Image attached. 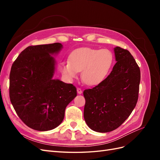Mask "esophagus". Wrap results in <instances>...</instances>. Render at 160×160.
Returning a JSON list of instances; mask_svg holds the SVG:
<instances>
[{"label": "esophagus", "mask_w": 160, "mask_h": 160, "mask_svg": "<svg viewBox=\"0 0 160 160\" xmlns=\"http://www.w3.org/2000/svg\"><path fill=\"white\" fill-rule=\"evenodd\" d=\"M77 93H78L79 94H81L82 92H83V91H82V89H81L80 88H77Z\"/></svg>", "instance_id": "obj_1"}]
</instances>
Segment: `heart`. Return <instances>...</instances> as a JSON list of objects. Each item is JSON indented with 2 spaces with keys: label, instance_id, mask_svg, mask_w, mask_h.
I'll use <instances>...</instances> for the list:
<instances>
[{
  "label": "heart",
  "instance_id": "1",
  "mask_svg": "<svg viewBox=\"0 0 160 160\" xmlns=\"http://www.w3.org/2000/svg\"><path fill=\"white\" fill-rule=\"evenodd\" d=\"M113 62V55L109 50L84 47L72 52L70 61L62 62L61 71L69 79L75 78L81 71L84 83L95 85L106 78Z\"/></svg>",
  "mask_w": 160,
  "mask_h": 160
}]
</instances>
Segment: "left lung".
I'll return each instance as SVG.
<instances>
[{
  "instance_id": "8db88e82",
  "label": "left lung",
  "mask_w": 160,
  "mask_h": 160,
  "mask_svg": "<svg viewBox=\"0 0 160 160\" xmlns=\"http://www.w3.org/2000/svg\"><path fill=\"white\" fill-rule=\"evenodd\" d=\"M117 62L101 83L85 89L84 119L97 132L106 133L118 128L137 104L141 79L140 69L130 52L114 49Z\"/></svg>"
}]
</instances>
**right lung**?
Masks as SVG:
<instances>
[{"label":"right lung","mask_w":160,"mask_h":160,"mask_svg":"<svg viewBox=\"0 0 160 160\" xmlns=\"http://www.w3.org/2000/svg\"><path fill=\"white\" fill-rule=\"evenodd\" d=\"M59 42L31 45L14 61L10 72L9 97L17 114L37 131L55 129L64 119L65 108L77 96L72 84L52 79Z\"/></svg>","instance_id":"obj_1"}]
</instances>
